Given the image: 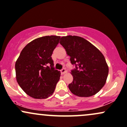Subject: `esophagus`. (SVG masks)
<instances>
[{
	"label": "esophagus",
	"instance_id": "esophagus-1",
	"mask_svg": "<svg viewBox=\"0 0 127 127\" xmlns=\"http://www.w3.org/2000/svg\"><path fill=\"white\" fill-rule=\"evenodd\" d=\"M61 74H64L66 73V69H65V68H63L62 69H61Z\"/></svg>",
	"mask_w": 127,
	"mask_h": 127
}]
</instances>
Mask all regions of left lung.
<instances>
[{
	"mask_svg": "<svg viewBox=\"0 0 127 127\" xmlns=\"http://www.w3.org/2000/svg\"><path fill=\"white\" fill-rule=\"evenodd\" d=\"M60 44L75 65L71 71L73 80L68 88L74 95L89 97L98 93L104 86L109 67L102 53L82 37L68 35L61 38Z\"/></svg>",
	"mask_w": 127,
	"mask_h": 127,
	"instance_id": "8db88e82",
	"label": "left lung"
}]
</instances>
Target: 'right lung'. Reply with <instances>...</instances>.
<instances>
[{
  "label": "right lung",
  "mask_w": 127,
  "mask_h": 127,
  "mask_svg": "<svg viewBox=\"0 0 127 127\" xmlns=\"http://www.w3.org/2000/svg\"><path fill=\"white\" fill-rule=\"evenodd\" d=\"M61 37L36 38L24 47L15 62L16 79L29 96L45 99L53 94L61 72L54 68L52 55Z\"/></svg>",
  "instance_id": "right-lung-1"
}]
</instances>
